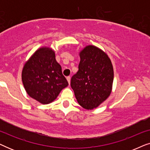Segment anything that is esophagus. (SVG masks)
<instances>
[{"instance_id": "obj_1", "label": "esophagus", "mask_w": 150, "mask_h": 150, "mask_svg": "<svg viewBox=\"0 0 150 150\" xmlns=\"http://www.w3.org/2000/svg\"><path fill=\"white\" fill-rule=\"evenodd\" d=\"M70 80H71L70 76H67V82H68L69 85V84H70Z\"/></svg>"}]
</instances>
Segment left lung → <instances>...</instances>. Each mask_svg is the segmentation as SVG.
Segmentation results:
<instances>
[{"instance_id":"8db88e82","label":"left lung","mask_w":150,"mask_h":150,"mask_svg":"<svg viewBox=\"0 0 150 150\" xmlns=\"http://www.w3.org/2000/svg\"><path fill=\"white\" fill-rule=\"evenodd\" d=\"M79 71L71 77V87L82 107H98L110 94L113 68L108 55L94 46H86L80 53Z\"/></svg>"}]
</instances>
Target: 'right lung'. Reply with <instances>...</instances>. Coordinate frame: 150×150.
<instances>
[{"mask_svg":"<svg viewBox=\"0 0 150 150\" xmlns=\"http://www.w3.org/2000/svg\"><path fill=\"white\" fill-rule=\"evenodd\" d=\"M22 79L28 95L44 104L54 101L68 85L61 65L55 59L54 52L46 48L37 50L25 63Z\"/></svg>","mask_w":150,"mask_h":150,"instance_id":"add662e5","label":"right lung"}]
</instances>
